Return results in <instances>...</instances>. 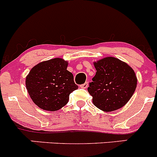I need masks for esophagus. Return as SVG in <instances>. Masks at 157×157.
Masks as SVG:
<instances>
[{
    "mask_svg": "<svg viewBox=\"0 0 157 157\" xmlns=\"http://www.w3.org/2000/svg\"><path fill=\"white\" fill-rule=\"evenodd\" d=\"M88 86H89V83L85 82L84 84H82L80 86V88H82V89H86V88L88 87Z\"/></svg>",
    "mask_w": 157,
    "mask_h": 157,
    "instance_id": "obj_1",
    "label": "esophagus"
}]
</instances>
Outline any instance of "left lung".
<instances>
[{
	"instance_id": "1",
	"label": "left lung",
	"mask_w": 157,
	"mask_h": 157,
	"mask_svg": "<svg viewBox=\"0 0 157 157\" xmlns=\"http://www.w3.org/2000/svg\"><path fill=\"white\" fill-rule=\"evenodd\" d=\"M93 64L96 73L88 91L94 105L108 113L124 106L136 89L137 78L134 70L114 57H105Z\"/></svg>"
}]
</instances>
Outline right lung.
<instances>
[{
  "mask_svg": "<svg viewBox=\"0 0 157 157\" xmlns=\"http://www.w3.org/2000/svg\"><path fill=\"white\" fill-rule=\"evenodd\" d=\"M68 65L60 58L44 61L33 67L26 76L28 94L41 109L59 110L68 103L70 94L78 88L72 73L67 70Z\"/></svg>",
  "mask_w": 157,
  "mask_h": 157,
  "instance_id": "obj_1",
  "label": "right lung"
}]
</instances>
